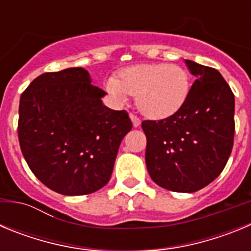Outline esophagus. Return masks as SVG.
Listing matches in <instances>:
<instances>
[{
  "mask_svg": "<svg viewBox=\"0 0 251 251\" xmlns=\"http://www.w3.org/2000/svg\"><path fill=\"white\" fill-rule=\"evenodd\" d=\"M129 117H130V119H132L133 127L137 128V127H139V126H141V119H139L137 115H134V114H132V113H130Z\"/></svg>",
  "mask_w": 251,
  "mask_h": 251,
  "instance_id": "esophagus-1",
  "label": "esophagus"
}]
</instances>
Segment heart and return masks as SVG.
I'll return each instance as SVG.
<instances>
[{"label":"heart","instance_id":"heart-1","mask_svg":"<svg viewBox=\"0 0 251 251\" xmlns=\"http://www.w3.org/2000/svg\"><path fill=\"white\" fill-rule=\"evenodd\" d=\"M108 94L117 103L136 95V105L147 118L162 119L175 114L190 92V76L176 64H142L123 69L119 79L108 77Z\"/></svg>","mask_w":251,"mask_h":251}]
</instances>
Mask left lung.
Masks as SVG:
<instances>
[{"label":"left lung","mask_w":251,"mask_h":251,"mask_svg":"<svg viewBox=\"0 0 251 251\" xmlns=\"http://www.w3.org/2000/svg\"><path fill=\"white\" fill-rule=\"evenodd\" d=\"M197 77L183 105L159 121H143L151 178L175 192H196L225 168L234 146L235 98L216 69L186 60Z\"/></svg>","instance_id":"left-lung-1"}]
</instances>
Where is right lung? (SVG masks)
I'll list each match as a JSON object with an SVG mask.
<instances>
[{"label":"right lung","mask_w":251,"mask_h":251,"mask_svg":"<svg viewBox=\"0 0 251 251\" xmlns=\"http://www.w3.org/2000/svg\"><path fill=\"white\" fill-rule=\"evenodd\" d=\"M105 94L83 68L44 73L21 94V152L32 174L52 191L88 195L109 181L132 122L126 110L103 105Z\"/></svg>","instance_id":"add662e5"}]
</instances>
